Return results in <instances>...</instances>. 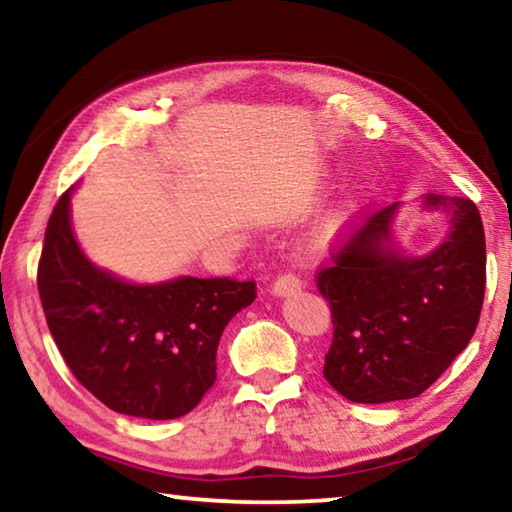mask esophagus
Returning a JSON list of instances; mask_svg holds the SVG:
<instances>
[{
	"label": "esophagus",
	"instance_id": "1",
	"mask_svg": "<svg viewBox=\"0 0 512 512\" xmlns=\"http://www.w3.org/2000/svg\"><path fill=\"white\" fill-rule=\"evenodd\" d=\"M300 287H302L300 275L289 271V273H282V275L277 277V280L273 282V293H275V296H289V293L298 291Z\"/></svg>",
	"mask_w": 512,
	"mask_h": 512
}]
</instances>
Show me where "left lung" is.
Masks as SVG:
<instances>
[{
	"instance_id": "obj_1",
	"label": "left lung",
	"mask_w": 512,
	"mask_h": 512,
	"mask_svg": "<svg viewBox=\"0 0 512 512\" xmlns=\"http://www.w3.org/2000/svg\"><path fill=\"white\" fill-rule=\"evenodd\" d=\"M452 232L427 257L388 248L397 205L381 207L332 248L316 287L329 302L334 336L323 375L359 404L411 400L470 343L485 296V235L470 198L429 194Z\"/></svg>"
}]
</instances>
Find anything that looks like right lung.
I'll use <instances>...</instances> for the list:
<instances>
[{
  "label": "right lung",
  "mask_w": 512,
  "mask_h": 512,
  "mask_svg": "<svg viewBox=\"0 0 512 512\" xmlns=\"http://www.w3.org/2000/svg\"><path fill=\"white\" fill-rule=\"evenodd\" d=\"M38 291L79 384L108 409L146 420L180 418L203 400L225 325L257 298L255 280L178 277L135 287L99 271L72 235L69 189L49 216Z\"/></svg>",
  "instance_id": "add662e5"
}]
</instances>
